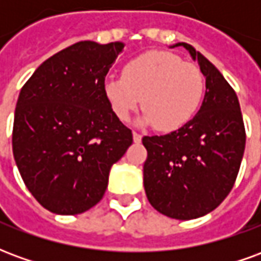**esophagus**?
<instances>
[{"label":"esophagus","mask_w":261,"mask_h":261,"mask_svg":"<svg viewBox=\"0 0 261 261\" xmlns=\"http://www.w3.org/2000/svg\"><path fill=\"white\" fill-rule=\"evenodd\" d=\"M133 140H134V142H141L142 136L138 133H133Z\"/></svg>","instance_id":"34e87169"}]
</instances>
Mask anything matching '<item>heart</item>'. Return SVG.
<instances>
[{
  "mask_svg": "<svg viewBox=\"0 0 261 261\" xmlns=\"http://www.w3.org/2000/svg\"><path fill=\"white\" fill-rule=\"evenodd\" d=\"M106 99L121 121L141 103L142 125L173 131L190 121L201 102L204 78L200 68L166 51H148L125 64L123 76L103 82ZM143 102H141V97Z\"/></svg>",
  "mask_w": 261,
  "mask_h": 261,
  "instance_id": "b5f03b06",
  "label": "heart"
}]
</instances>
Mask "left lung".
Masks as SVG:
<instances>
[{
	"label": "left lung",
	"instance_id": "1",
	"mask_svg": "<svg viewBox=\"0 0 261 261\" xmlns=\"http://www.w3.org/2000/svg\"><path fill=\"white\" fill-rule=\"evenodd\" d=\"M181 46L198 63L205 93L190 121L166 136L144 137V189L156 211L194 219L218 207L233 187L245 152V125L235 91L217 67L189 43Z\"/></svg>",
	"mask_w": 261,
	"mask_h": 261
}]
</instances>
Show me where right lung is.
Instances as JSON below:
<instances>
[{"mask_svg":"<svg viewBox=\"0 0 261 261\" xmlns=\"http://www.w3.org/2000/svg\"><path fill=\"white\" fill-rule=\"evenodd\" d=\"M123 50V42L75 43L20 89L12 152L28 190L51 213L75 215L100 201L112 166L133 144L103 91Z\"/></svg>","mask_w":261,"mask_h":261,"instance_id":"obj_1","label":"right lung"}]
</instances>
